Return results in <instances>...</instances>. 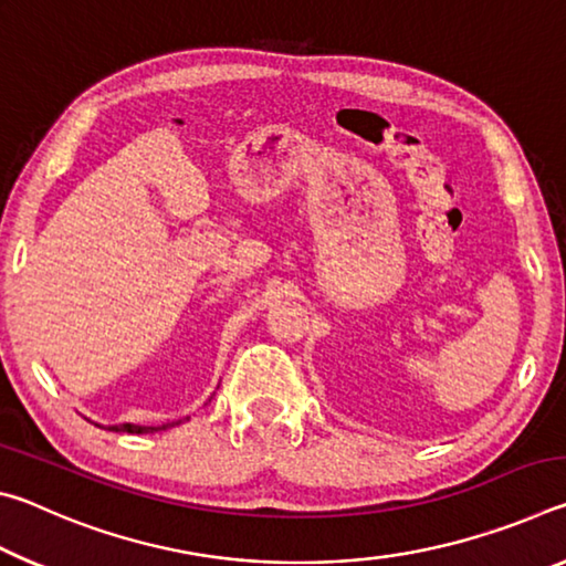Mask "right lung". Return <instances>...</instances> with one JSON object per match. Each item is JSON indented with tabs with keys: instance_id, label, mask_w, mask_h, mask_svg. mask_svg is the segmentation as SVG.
<instances>
[{
	"instance_id": "1",
	"label": "right lung",
	"mask_w": 566,
	"mask_h": 566,
	"mask_svg": "<svg viewBox=\"0 0 566 566\" xmlns=\"http://www.w3.org/2000/svg\"><path fill=\"white\" fill-rule=\"evenodd\" d=\"M112 432H127V434H147V432H157V429H167L165 424L161 427H139V424H114L109 427Z\"/></svg>"
}]
</instances>
